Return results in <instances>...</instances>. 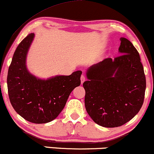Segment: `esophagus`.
<instances>
[{
	"mask_svg": "<svg viewBox=\"0 0 154 154\" xmlns=\"http://www.w3.org/2000/svg\"><path fill=\"white\" fill-rule=\"evenodd\" d=\"M85 81H86V76H85L84 75H82L81 76V84H82V83H83V82H84Z\"/></svg>",
	"mask_w": 154,
	"mask_h": 154,
	"instance_id": "34e87169",
	"label": "esophagus"
}]
</instances>
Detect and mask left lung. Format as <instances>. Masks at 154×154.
Segmentation results:
<instances>
[{
    "instance_id": "left-lung-1",
    "label": "left lung",
    "mask_w": 154,
    "mask_h": 154,
    "mask_svg": "<svg viewBox=\"0 0 154 154\" xmlns=\"http://www.w3.org/2000/svg\"><path fill=\"white\" fill-rule=\"evenodd\" d=\"M120 56L105 58L87 69V113L99 126L114 128L129 121L143 105L146 86L138 52L131 41L121 38Z\"/></svg>"
}]
</instances>
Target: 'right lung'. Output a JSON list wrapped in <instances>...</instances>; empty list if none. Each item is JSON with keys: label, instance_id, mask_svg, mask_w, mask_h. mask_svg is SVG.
<instances>
[{"label": "right lung", "instance_id": "right-lung-1", "mask_svg": "<svg viewBox=\"0 0 154 154\" xmlns=\"http://www.w3.org/2000/svg\"><path fill=\"white\" fill-rule=\"evenodd\" d=\"M34 37V33L28 34L13 54L8 72V91L11 105L20 116L31 123H45L54 120L63 109L72 91L80 86L82 71L48 79L30 73L26 58Z\"/></svg>", "mask_w": 154, "mask_h": 154}]
</instances>
